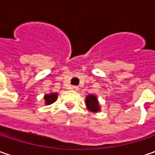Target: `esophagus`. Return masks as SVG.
Instances as JSON below:
<instances>
[{"label": "esophagus", "instance_id": "1", "mask_svg": "<svg viewBox=\"0 0 155 155\" xmlns=\"http://www.w3.org/2000/svg\"><path fill=\"white\" fill-rule=\"evenodd\" d=\"M72 91H78V90H79V88H78V86H71V88Z\"/></svg>", "mask_w": 155, "mask_h": 155}]
</instances>
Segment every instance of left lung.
I'll return each mask as SVG.
<instances>
[{
  "label": "left lung",
  "mask_w": 155,
  "mask_h": 155,
  "mask_svg": "<svg viewBox=\"0 0 155 155\" xmlns=\"http://www.w3.org/2000/svg\"><path fill=\"white\" fill-rule=\"evenodd\" d=\"M85 104L88 110L91 112H98L100 110L97 97L94 95H88L85 98Z\"/></svg>",
  "instance_id": "obj_1"
}]
</instances>
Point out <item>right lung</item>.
I'll return each mask as SVG.
<instances>
[{
  "instance_id": "add662e5",
  "label": "right lung",
  "mask_w": 155,
  "mask_h": 155,
  "mask_svg": "<svg viewBox=\"0 0 155 155\" xmlns=\"http://www.w3.org/2000/svg\"><path fill=\"white\" fill-rule=\"evenodd\" d=\"M58 97V94L57 93H51V94H46L44 97L45 99V103L46 105H50L52 103H54L57 100Z\"/></svg>"
}]
</instances>
